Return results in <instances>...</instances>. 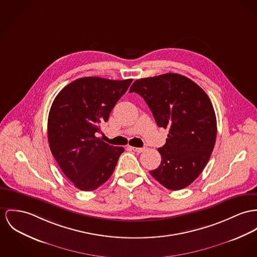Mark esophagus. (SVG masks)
<instances>
[{
	"label": "esophagus",
	"mask_w": 257,
	"mask_h": 257,
	"mask_svg": "<svg viewBox=\"0 0 257 257\" xmlns=\"http://www.w3.org/2000/svg\"><path fill=\"white\" fill-rule=\"evenodd\" d=\"M131 149L134 151V152H136V153H138V154H141V153H143L145 150H146V148L144 147V148H135V147H131Z\"/></svg>",
	"instance_id": "esophagus-1"
}]
</instances>
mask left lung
<instances>
[{
	"instance_id": "obj_1",
	"label": "left lung",
	"mask_w": 257,
	"mask_h": 257,
	"mask_svg": "<svg viewBox=\"0 0 257 257\" xmlns=\"http://www.w3.org/2000/svg\"><path fill=\"white\" fill-rule=\"evenodd\" d=\"M129 92L145 99L158 127L169 130L158 150L160 165L151 175L172 191L191 185L207 164L216 141V116L208 96L177 73L136 80Z\"/></svg>"
}]
</instances>
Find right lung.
I'll return each instance as SVG.
<instances>
[{"label": "right lung", "instance_id": "add662e5", "mask_svg": "<svg viewBox=\"0 0 257 257\" xmlns=\"http://www.w3.org/2000/svg\"><path fill=\"white\" fill-rule=\"evenodd\" d=\"M131 82L79 78L65 86L53 101L48 118L49 146L63 174L81 191H94L105 183L124 152L97 135Z\"/></svg>", "mask_w": 257, "mask_h": 257}]
</instances>
